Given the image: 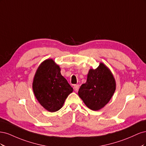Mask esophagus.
I'll list each match as a JSON object with an SVG mask.
<instances>
[{
	"label": "esophagus",
	"instance_id": "1",
	"mask_svg": "<svg viewBox=\"0 0 146 146\" xmlns=\"http://www.w3.org/2000/svg\"><path fill=\"white\" fill-rule=\"evenodd\" d=\"M78 89H79V85H74V90L76 91V92H77L78 91Z\"/></svg>",
	"mask_w": 146,
	"mask_h": 146
}]
</instances>
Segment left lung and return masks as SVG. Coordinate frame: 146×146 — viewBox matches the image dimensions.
I'll return each mask as SVG.
<instances>
[{"mask_svg":"<svg viewBox=\"0 0 146 146\" xmlns=\"http://www.w3.org/2000/svg\"><path fill=\"white\" fill-rule=\"evenodd\" d=\"M115 90L113 74L100 63L98 68L89 70L86 82L82 85L78 94L88 108L98 111L108 102Z\"/></svg>","mask_w":146,"mask_h":146,"instance_id":"1","label":"left lung"}]
</instances>
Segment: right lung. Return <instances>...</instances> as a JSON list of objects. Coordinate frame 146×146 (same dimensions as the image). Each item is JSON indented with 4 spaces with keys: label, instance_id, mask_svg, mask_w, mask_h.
<instances>
[{
    "label": "right lung",
    "instance_id": "1",
    "mask_svg": "<svg viewBox=\"0 0 146 146\" xmlns=\"http://www.w3.org/2000/svg\"><path fill=\"white\" fill-rule=\"evenodd\" d=\"M33 90L44 108L50 112H55L63 107L73 88L61 76L59 66L53 60L48 59L42 62L37 69Z\"/></svg>",
    "mask_w": 146,
    "mask_h": 146
}]
</instances>
